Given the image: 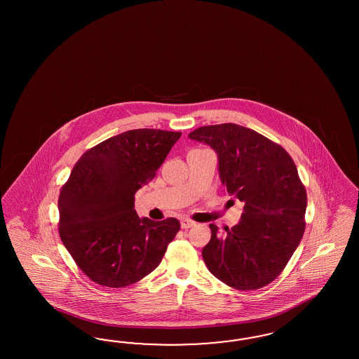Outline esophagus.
I'll return each instance as SVG.
<instances>
[{
	"instance_id": "1",
	"label": "esophagus",
	"mask_w": 359,
	"mask_h": 359,
	"mask_svg": "<svg viewBox=\"0 0 359 359\" xmlns=\"http://www.w3.org/2000/svg\"><path fill=\"white\" fill-rule=\"evenodd\" d=\"M180 225H182V229H189L192 228V226H195L196 222L195 221H192V219H189V218H183L182 222H180Z\"/></svg>"
}]
</instances>
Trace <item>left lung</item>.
<instances>
[{
	"label": "left lung",
	"mask_w": 359,
	"mask_h": 359,
	"mask_svg": "<svg viewBox=\"0 0 359 359\" xmlns=\"http://www.w3.org/2000/svg\"><path fill=\"white\" fill-rule=\"evenodd\" d=\"M210 146L229 195L243 201L238 224L224 236L210 224L203 249L208 270L241 291L278 278L303 238L306 192L290 154L259 133L236 123L203 126L188 134Z\"/></svg>",
	"instance_id": "8db88e82"
}]
</instances>
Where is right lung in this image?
<instances>
[{"label": "right lung", "instance_id": "1", "mask_svg": "<svg viewBox=\"0 0 359 359\" xmlns=\"http://www.w3.org/2000/svg\"><path fill=\"white\" fill-rule=\"evenodd\" d=\"M182 133L125 131L84 152L59 200V234L80 270L100 285L137 283L162 262L176 218L138 217L134 195L163 164Z\"/></svg>", "mask_w": 359, "mask_h": 359}]
</instances>
